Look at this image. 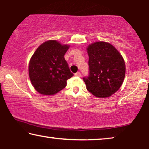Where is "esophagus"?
Returning <instances> with one entry per match:
<instances>
[{"mask_svg":"<svg viewBox=\"0 0 149 149\" xmlns=\"http://www.w3.org/2000/svg\"><path fill=\"white\" fill-rule=\"evenodd\" d=\"M75 76H77V77H81V74L80 72H77V73H75Z\"/></svg>","mask_w":149,"mask_h":149,"instance_id":"obj_1","label":"esophagus"}]
</instances>
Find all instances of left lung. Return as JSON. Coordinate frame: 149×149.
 Instances as JSON below:
<instances>
[{"instance_id":"left-lung-1","label":"left lung","mask_w":149,"mask_h":149,"mask_svg":"<svg viewBox=\"0 0 149 149\" xmlns=\"http://www.w3.org/2000/svg\"><path fill=\"white\" fill-rule=\"evenodd\" d=\"M89 75L84 77L88 91L98 98L110 97L124 80L125 64L119 51L109 42L98 41L87 47Z\"/></svg>"}]
</instances>
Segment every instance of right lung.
Here are the masks:
<instances>
[{"label": "right lung", "instance_id": "1", "mask_svg": "<svg viewBox=\"0 0 149 149\" xmlns=\"http://www.w3.org/2000/svg\"><path fill=\"white\" fill-rule=\"evenodd\" d=\"M69 48V45L49 40L40 45L33 54L29 60V76L32 85L40 94H56L74 75L64 58Z\"/></svg>", "mask_w": 149, "mask_h": 149}]
</instances>
